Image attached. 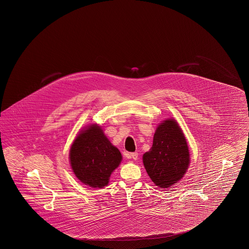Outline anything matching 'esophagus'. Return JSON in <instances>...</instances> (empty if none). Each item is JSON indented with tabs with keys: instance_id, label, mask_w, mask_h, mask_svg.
Returning a JSON list of instances; mask_svg holds the SVG:
<instances>
[{
	"instance_id": "34e87169",
	"label": "esophagus",
	"mask_w": 249,
	"mask_h": 249,
	"mask_svg": "<svg viewBox=\"0 0 249 249\" xmlns=\"http://www.w3.org/2000/svg\"><path fill=\"white\" fill-rule=\"evenodd\" d=\"M126 158H128V159H134V160H137L138 159V157H139V154L137 153V152H135V153H126Z\"/></svg>"
}]
</instances>
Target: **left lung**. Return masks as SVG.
Here are the masks:
<instances>
[{
    "instance_id": "left-lung-1",
    "label": "left lung",
    "mask_w": 249,
    "mask_h": 249,
    "mask_svg": "<svg viewBox=\"0 0 249 249\" xmlns=\"http://www.w3.org/2000/svg\"><path fill=\"white\" fill-rule=\"evenodd\" d=\"M187 142L175 120H167L158 126L153 146L143 156V163L154 183L168 188L178 182L190 163Z\"/></svg>"
}]
</instances>
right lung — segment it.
Returning a JSON list of instances; mask_svg holds the SVG:
<instances>
[{"label": "right lung", "instance_id": "right-lung-1", "mask_svg": "<svg viewBox=\"0 0 249 249\" xmlns=\"http://www.w3.org/2000/svg\"><path fill=\"white\" fill-rule=\"evenodd\" d=\"M122 158L121 152L96 125L83 130L70 149V163L74 175L93 188H103L108 184L109 176Z\"/></svg>", "mask_w": 249, "mask_h": 249}]
</instances>
